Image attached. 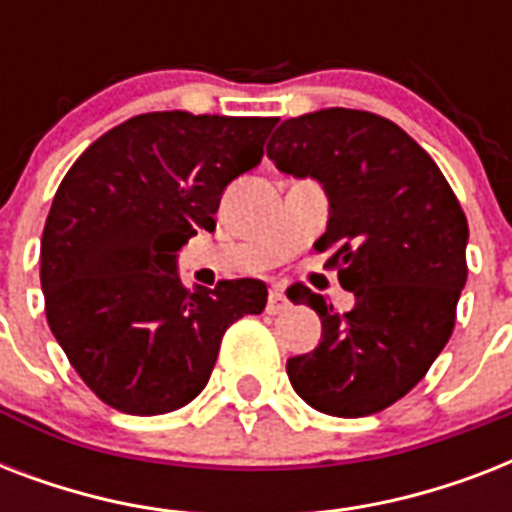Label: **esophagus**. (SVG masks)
<instances>
[{
	"label": "esophagus",
	"mask_w": 512,
	"mask_h": 512,
	"mask_svg": "<svg viewBox=\"0 0 512 512\" xmlns=\"http://www.w3.org/2000/svg\"><path fill=\"white\" fill-rule=\"evenodd\" d=\"M287 295H284V287H273L271 295H268V313H281L287 308Z\"/></svg>",
	"instance_id": "esophagus-1"
}]
</instances>
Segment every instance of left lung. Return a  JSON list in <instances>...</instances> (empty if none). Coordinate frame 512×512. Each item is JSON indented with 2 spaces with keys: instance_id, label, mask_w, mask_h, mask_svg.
Listing matches in <instances>:
<instances>
[{
  "instance_id": "1",
  "label": "left lung",
  "mask_w": 512,
  "mask_h": 512,
  "mask_svg": "<svg viewBox=\"0 0 512 512\" xmlns=\"http://www.w3.org/2000/svg\"><path fill=\"white\" fill-rule=\"evenodd\" d=\"M268 159L313 177L329 199V252L356 303L337 313L321 295H292L319 313L316 350L287 361L305 404L366 417L404 398L452 337L468 279V220L436 162L398 124L369 111L321 108L281 122Z\"/></svg>"
}]
</instances>
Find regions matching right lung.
I'll return each mask as SVG.
<instances>
[{"label":"right lung","instance_id":"right-lung-1","mask_svg":"<svg viewBox=\"0 0 512 512\" xmlns=\"http://www.w3.org/2000/svg\"><path fill=\"white\" fill-rule=\"evenodd\" d=\"M271 116L154 111L98 138L66 172L42 233L47 324L87 388L151 417L199 396L225 329L263 313L257 279L185 289L177 252L215 231L220 196L255 170Z\"/></svg>","mask_w":512,"mask_h":512}]
</instances>
